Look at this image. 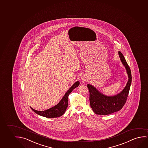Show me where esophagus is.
Returning <instances> with one entry per match:
<instances>
[{
  "label": "esophagus",
  "instance_id": "1",
  "mask_svg": "<svg viewBox=\"0 0 148 148\" xmlns=\"http://www.w3.org/2000/svg\"><path fill=\"white\" fill-rule=\"evenodd\" d=\"M81 81L82 82H83V83L87 81V77H86L85 76H83V77H81Z\"/></svg>",
  "mask_w": 148,
  "mask_h": 148
}]
</instances>
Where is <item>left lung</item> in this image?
<instances>
[{"instance_id": "obj_1", "label": "left lung", "mask_w": 148, "mask_h": 148, "mask_svg": "<svg viewBox=\"0 0 148 148\" xmlns=\"http://www.w3.org/2000/svg\"><path fill=\"white\" fill-rule=\"evenodd\" d=\"M118 54L126 69L128 81L122 91L113 96L106 95L93 86L88 84L90 92V104L96 114L107 115L118 112L123 108L127 100L132 81L131 70L122 53L119 51Z\"/></svg>"}]
</instances>
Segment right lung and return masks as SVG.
I'll list each match as a JSON object with an SVG mask.
<instances>
[{"instance_id": "obj_1", "label": "right lung", "mask_w": 148, "mask_h": 148, "mask_svg": "<svg viewBox=\"0 0 148 148\" xmlns=\"http://www.w3.org/2000/svg\"><path fill=\"white\" fill-rule=\"evenodd\" d=\"M79 85V81L76 82L75 83L73 84V85L67 91L60 102L51 108H49L47 110L40 111L34 110L32 108L31 106L30 107L34 112L42 117L49 118L60 117L64 114L68 106V98L69 94L73 91V90L75 88L78 87Z\"/></svg>"}]
</instances>
